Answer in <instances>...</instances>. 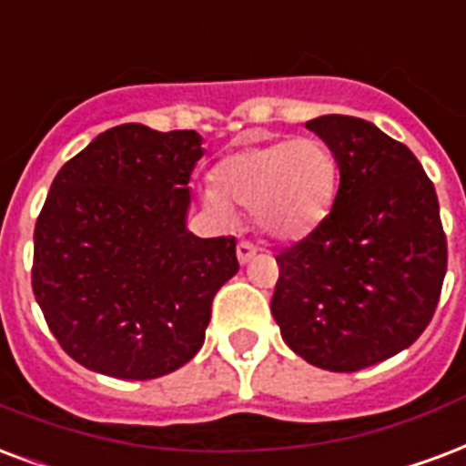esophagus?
<instances>
[{"label": "esophagus", "mask_w": 466, "mask_h": 466, "mask_svg": "<svg viewBox=\"0 0 466 466\" xmlns=\"http://www.w3.org/2000/svg\"><path fill=\"white\" fill-rule=\"evenodd\" d=\"M236 253H238V262H240V265H246V262H250L255 255H258V248H255L253 243H248V240H240Z\"/></svg>", "instance_id": "34e87169"}]
</instances>
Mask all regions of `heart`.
Wrapping results in <instances>:
<instances>
[{
    "mask_svg": "<svg viewBox=\"0 0 466 466\" xmlns=\"http://www.w3.org/2000/svg\"><path fill=\"white\" fill-rule=\"evenodd\" d=\"M337 188V157L324 139H275L220 159L206 204L220 216H228V206L255 211L265 236L299 240L327 218Z\"/></svg>",
    "mask_w": 466,
    "mask_h": 466,
    "instance_id": "1",
    "label": "heart"
}]
</instances>
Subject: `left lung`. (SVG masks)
Wrapping results in <instances>:
<instances>
[{"label": "left lung", "instance_id": "obj_1", "mask_svg": "<svg viewBox=\"0 0 466 466\" xmlns=\"http://www.w3.org/2000/svg\"><path fill=\"white\" fill-rule=\"evenodd\" d=\"M337 157L339 191L319 226L278 253L272 317L285 344L319 369L351 373L425 331L447 272L432 181L415 154L373 122H307Z\"/></svg>", "mask_w": 466, "mask_h": 466}]
</instances>
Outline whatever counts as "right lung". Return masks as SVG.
Segmentation results:
<instances>
[{"label": "right lung", "instance_id": "right-lung-1", "mask_svg": "<svg viewBox=\"0 0 466 466\" xmlns=\"http://www.w3.org/2000/svg\"><path fill=\"white\" fill-rule=\"evenodd\" d=\"M194 129L117 125L56 174L34 228L31 287L80 366L125 380L167 376L204 346L211 302L238 272L236 238L187 230Z\"/></svg>", "mask_w": 466, "mask_h": 466}]
</instances>
